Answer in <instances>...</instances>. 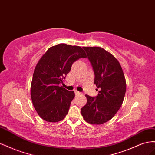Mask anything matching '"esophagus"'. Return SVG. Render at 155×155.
I'll return each instance as SVG.
<instances>
[{
    "instance_id": "obj_1",
    "label": "esophagus",
    "mask_w": 155,
    "mask_h": 155,
    "mask_svg": "<svg viewBox=\"0 0 155 155\" xmlns=\"http://www.w3.org/2000/svg\"><path fill=\"white\" fill-rule=\"evenodd\" d=\"M74 93L76 95H81V94L80 91H78L77 90H74Z\"/></svg>"
}]
</instances>
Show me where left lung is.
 <instances>
[{
	"instance_id": "obj_1",
	"label": "left lung",
	"mask_w": 155,
	"mask_h": 155,
	"mask_svg": "<svg viewBox=\"0 0 155 155\" xmlns=\"http://www.w3.org/2000/svg\"><path fill=\"white\" fill-rule=\"evenodd\" d=\"M95 74L94 84L99 94L86 95L87 103L81 108L84 120L101 125L110 120L121 107L126 92V81L117 60L98 47H83Z\"/></svg>"
}]
</instances>
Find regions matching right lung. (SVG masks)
I'll return each instance as SVG.
<instances>
[{"instance_id": "1", "label": "right lung", "mask_w": 155, "mask_h": 155, "mask_svg": "<svg viewBox=\"0 0 155 155\" xmlns=\"http://www.w3.org/2000/svg\"><path fill=\"white\" fill-rule=\"evenodd\" d=\"M81 58H86L82 48L60 43L50 47L39 60L31 83V98L45 121L58 122L68 113L74 93L59 84H63L72 64Z\"/></svg>"}]
</instances>
